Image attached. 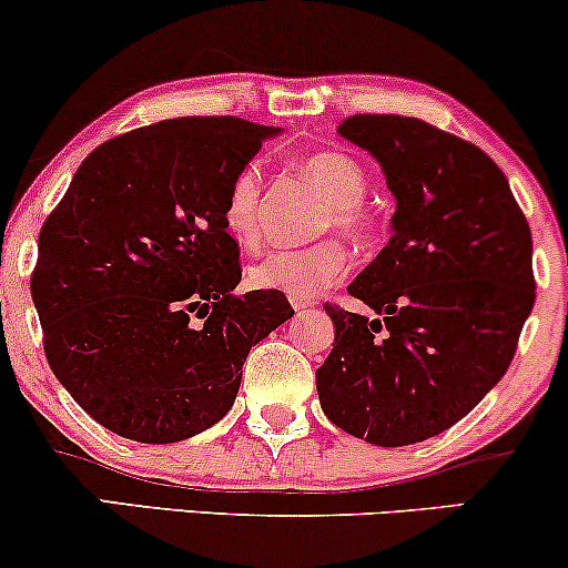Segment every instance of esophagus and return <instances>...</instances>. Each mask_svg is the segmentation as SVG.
Here are the masks:
<instances>
[{
	"instance_id": "1",
	"label": "esophagus",
	"mask_w": 568,
	"mask_h": 568,
	"mask_svg": "<svg viewBox=\"0 0 568 568\" xmlns=\"http://www.w3.org/2000/svg\"><path fill=\"white\" fill-rule=\"evenodd\" d=\"M291 306L296 312H306L312 306V302H306V298H291Z\"/></svg>"
}]
</instances>
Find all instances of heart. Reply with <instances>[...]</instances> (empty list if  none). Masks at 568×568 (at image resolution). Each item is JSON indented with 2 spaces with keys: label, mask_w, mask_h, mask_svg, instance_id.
<instances>
[{
  "label": "heart",
  "mask_w": 568,
  "mask_h": 568,
  "mask_svg": "<svg viewBox=\"0 0 568 568\" xmlns=\"http://www.w3.org/2000/svg\"><path fill=\"white\" fill-rule=\"evenodd\" d=\"M304 174L323 190L327 206L323 227H333L349 237L371 230L362 197L367 193V176L349 155L336 150L312 153L302 161ZM224 230L243 248H254L262 235V172L248 163L232 176L222 209ZM349 266L344 245L338 241H320L306 248H280L248 266V283L258 291H280L291 298H312L344 275Z\"/></svg>",
  "instance_id": "b5f03b06"
}]
</instances>
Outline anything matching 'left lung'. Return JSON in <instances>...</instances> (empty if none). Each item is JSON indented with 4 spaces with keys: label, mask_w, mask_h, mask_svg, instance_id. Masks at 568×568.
<instances>
[{
    "label": "left lung",
    "mask_w": 568,
    "mask_h": 568,
    "mask_svg": "<svg viewBox=\"0 0 568 568\" xmlns=\"http://www.w3.org/2000/svg\"><path fill=\"white\" fill-rule=\"evenodd\" d=\"M338 134L381 163L396 211L346 288L371 314L325 304L320 405L357 439L405 447L466 418L508 371L535 306L531 232L497 163L460 136L388 113Z\"/></svg>",
    "instance_id": "1"
}]
</instances>
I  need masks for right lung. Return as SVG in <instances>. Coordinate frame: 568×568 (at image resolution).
I'll return each instance as SVG.
<instances>
[{
    "mask_svg": "<svg viewBox=\"0 0 568 568\" xmlns=\"http://www.w3.org/2000/svg\"><path fill=\"white\" fill-rule=\"evenodd\" d=\"M277 126L190 115L87 155L39 232L31 296L54 378L108 432L174 444L230 413L251 346L293 317L241 283L222 209Z\"/></svg>",
    "mask_w": 568,
    "mask_h": 568,
    "instance_id": "obj_1",
    "label": "right lung"
}]
</instances>
